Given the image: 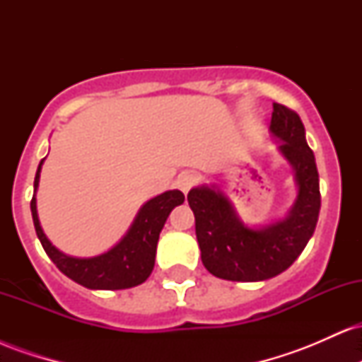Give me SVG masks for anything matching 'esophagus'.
<instances>
[{
  "mask_svg": "<svg viewBox=\"0 0 362 362\" xmlns=\"http://www.w3.org/2000/svg\"><path fill=\"white\" fill-rule=\"evenodd\" d=\"M197 182H199V177L195 175V173L185 172V173H182V175H178L177 187L182 190V192L187 194L195 184H197Z\"/></svg>",
  "mask_w": 362,
  "mask_h": 362,
  "instance_id": "1",
  "label": "esophagus"
}]
</instances>
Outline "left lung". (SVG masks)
Masks as SVG:
<instances>
[{"mask_svg":"<svg viewBox=\"0 0 362 362\" xmlns=\"http://www.w3.org/2000/svg\"><path fill=\"white\" fill-rule=\"evenodd\" d=\"M271 132L294 170L298 197L286 218L262 228L242 223L218 187H194L187 195L195 216L201 259L213 276L255 282L276 277L293 264L313 236L320 213V184L315 155L300 115L274 103Z\"/></svg>","mask_w":362,"mask_h":362,"instance_id":"left-lung-1","label":"left lung"}]
</instances>
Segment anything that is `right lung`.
I'll return each mask as SVG.
<instances>
[{
  "instance_id": "obj_1",
  "label": "right lung",
  "mask_w": 362,
  "mask_h": 362,
  "mask_svg": "<svg viewBox=\"0 0 362 362\" xmlns=\"http://www.w3.org/2000/svg\"><path fill=\"white\" fill-rule=\"evenodd\" d=\"M42 163L44 160H40L35 173V190L39 187ZM184 199L185 195L180 190H167V192L149 199L136 214L127 233L114 248L102 255L88 257V259L66 255L49 242L40 228L39 216H37L35 194L30 201V211L37 236H39L45 253L64 276L88 289L114 291L134 288L148 279L155 267L156 245L165 221L173 207L180 206Z\"/></svg>"
}]
</instances>
